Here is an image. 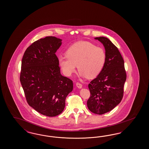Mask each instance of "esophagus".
Here are the masks:
<instances>
[{"label": "esophagus", "mask_w": 149, "mask_h": 149, "mask_svg": "<svg viewBox=\"0 0 149 149\" xmlns=\"http://www.w3.org/2000/svg\"><path fill=\"white\" fill-rule=\"evenodd\" d=\"M76 86H77V87L79 88H81L82 87V84H81L79 83V82H77V83H76Z\"/></svg>", "instance_id": "34e87169"}]
</instances>
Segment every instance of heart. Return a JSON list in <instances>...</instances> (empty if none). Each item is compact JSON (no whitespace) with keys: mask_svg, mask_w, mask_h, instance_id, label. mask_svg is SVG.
Here are the masks:
<instances>
[{"mask_svg":"<svg viewBox=\"0 0 149 149\" xmlns=\"http://www.w3.org/2000/svg\"><path fill=\"white\" fill-rule=\"evenodd\" d=\"M67 56H59L58 64L63 74L70 77L79 70L81 77L92 79L101 72L105 62L104 50L87 41H79L73 44L66 52Z\"/></svg>","mask_w":149,"mask_h":149,"instance_id":"1","label":"heart"}]
</instances>
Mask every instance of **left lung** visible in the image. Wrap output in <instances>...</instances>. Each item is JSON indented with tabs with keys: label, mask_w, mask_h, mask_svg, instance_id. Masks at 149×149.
Returning a JSON list of instances; mask_svg holds the SVG:
<instances>
[{
	"label": "left lung",
	"mask_w": 149,
	"mask_h": 149,
	"mask_svg": "<svg viewBox=\"0 0 149 149\" xmlns=\"http://www.w3.org/2000/svg\"><path fill=\"white\" fill-rule=\"evenodd\" d=\"M95 39L104 46L106 59L101 72L88 84L91 97L87 105L91 112L102 115L121 102L126 73L122 56L113 42L104 36Z\"/></svg>",
	"instance_id": "8db88e82"
}]
</instances>
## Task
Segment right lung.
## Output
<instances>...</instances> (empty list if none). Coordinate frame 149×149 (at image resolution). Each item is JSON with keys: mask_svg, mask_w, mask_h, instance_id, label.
<instances>
[{"mask_svg": "<svg viewBox=\"0 0 149 149\" xmlns=\"http://www.w3.org/2000/svg\"><path fill=\"white\" fill-rule=\"evenodd\" d=\"M62 39L46 36L34 42L26 50L21 64L20 81L27 103L41 114L54 117L65 108L72 81L63 77L56 55Z\"/></svg>", "mask_w": 149, "mask_h": 149, "instance_id": "1", "label": "right lung"}]
</instances>
